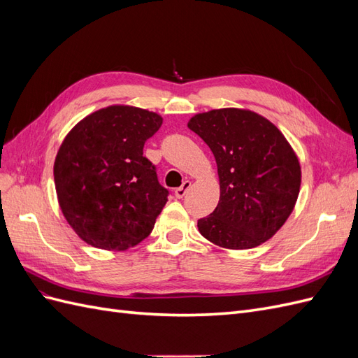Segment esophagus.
Here are the masks:
<instances>
[{"label":"esophagus","mask_w":358,"mask_h":358,"mask_svg":"<svg viewBox=\"0 0 358 358\" xmlns=\"http://www.w3.org/2000/svg\"><path fill=\"white\" fill-rule=\"evenodd\" d=\"M189 188H191V182H189V180H185L179 188L175 189V196H176L178 199L185 197V194H187V191H188Z\"/></svg>","instance_id":"obj_1"}]
</instances>
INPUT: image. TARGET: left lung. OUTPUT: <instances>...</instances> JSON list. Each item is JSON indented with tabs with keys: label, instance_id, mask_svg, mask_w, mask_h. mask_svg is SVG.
I'll use <instances>...</instances> for the list:
<instances>
[{
	"label": "left lung",
	"instance_id": "8db88e82",
	"mask_svg": "<svg viewBox=\"0 0 358 358\" xmlns=\"http://www.w3.org/2000/svg\"><path fill=\"white\" fill-rule=\"evenodd\" d=\"M213 152L221 196L199 220L201 236L229 249H249L270 239L294 209L301 171L284 134L251 110L220 109L188 122Z\"/></svg>",
	"mask_w": 358,
	"mask_h": 358
}]
</instances>
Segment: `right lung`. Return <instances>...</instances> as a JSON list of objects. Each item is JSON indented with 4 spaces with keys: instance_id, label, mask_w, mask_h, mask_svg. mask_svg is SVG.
<instances>
[{
    "instance_id": "add662e5",
    "label": "right lung",
    "mask_w": 358,
    "mask_h": 358,
    "mask_svg": "<svg viewBox=\"0 0 358 358\" xmlns=\"http://www.w3.org/2000/svg\"><path fill=\"white\" fill-rule=\"evenodd\" d=\"M162 117L110 106L76 125L58 150L53 178L61 210L82 241L124 251L152 231L169 189L143 146Z\"/></svg>"
}]
</instances>
